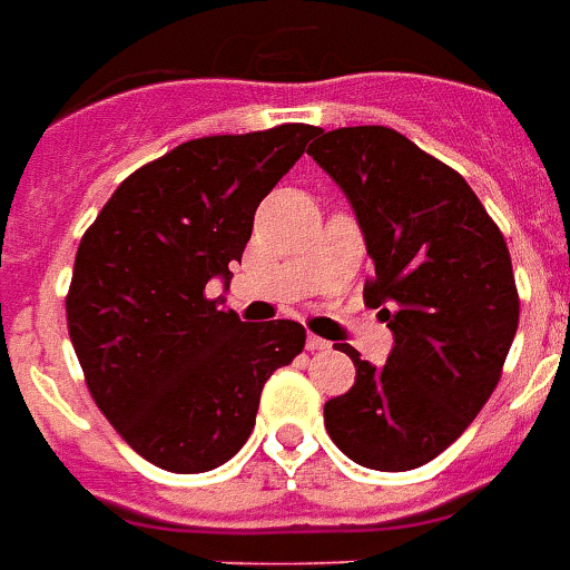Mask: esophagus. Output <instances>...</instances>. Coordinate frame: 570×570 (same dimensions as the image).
<instances>
[{
    "instance_id": "34e87169",
    "label": "esophagus",
    "mask_w": 570,
    "mask_h": 570,
    "mask_svg": "<svg viewBox=\"0 0 570 570\" xmlns=\"http://www.w3.org/2000/svg\"><path fill=\"white\" fill-rule=\"evenodd\" d=\"M306 347L312 350V353H326V350H330L332 344H330V341L317 338V335H308V338H306Z\"/></svg>"
}]
</instances>
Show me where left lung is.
Returning <instances> with one entry per match:
<instances>
[{
  "mask_svg": "<svg viewBox=\"0 0 570 570\" xmlns=\"http://www.w3.org/2000/svg\"><path fill=\"white\" fill-rule=\"evenodd\" d=\"M308 156L338 181L364 232V299L394 332L373 367L344 344L356 385L323 406L330 439L373 471L444 453L498 389L518 332L503 232L453 167L389 126L317 131Z\"/></svg>",
  "mask_w": 570,
  "mask_h": 570,
  "instance_id": "obj_1",
  "label": "left lung"
}]
</instances>
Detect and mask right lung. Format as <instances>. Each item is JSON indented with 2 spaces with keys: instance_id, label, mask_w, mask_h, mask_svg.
<instances>
[{
  "instance_id": "right-lung-1",
  "label": "right lung",
  "mask_w": 570,
  "mask_h": 570,
  "mask_svg": "<svg viewBox=\"0 0 570 570\" xmlns=\"http://www.w3.org/2000/svg\"><path fill=\"white\" fill-rule=\"evenodd\" d=\"M317 129L212 135L144 164L81 235L67 330L99 412L173 473L229 462L264 382L306 347L294 321L244 323L206 294L253 235L256 208Z\"/></svg>"
}]
</instances>
